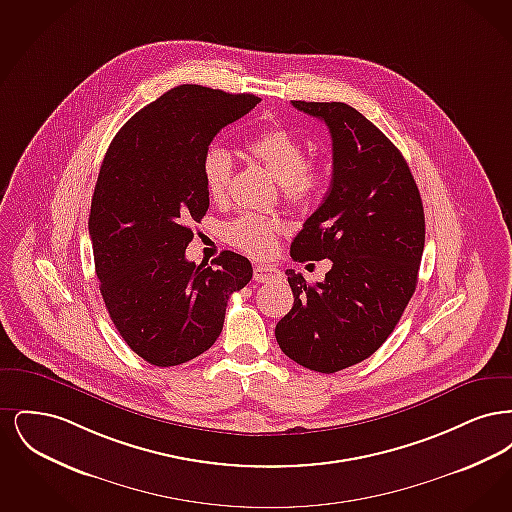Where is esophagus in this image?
Listing matches in <instances>:
<instances>
[{
	"label": "esophagus",
	"mask_w": 512,
	"mask_h": 512,
	"mask_svg": "<svg viewBox=\"0 0 512 512\" xmlns=\"http://www.w3.org/2000/svg\"><path fill=\"white\" fill-rule=\"evenodd\" d=\"M280 276V270L272 265H257L253 268V278L255 282H270Z\"/></svg>",
	"instance_id": "obj_1"
}]
</instances>
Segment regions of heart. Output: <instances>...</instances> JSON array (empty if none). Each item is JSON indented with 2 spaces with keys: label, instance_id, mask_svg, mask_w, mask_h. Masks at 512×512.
<instances>
[{
  "label": "heart",
  "instance_id": "b5f03b06",
  "mask_svg": "<svg viewBox=\"0 0 512 512\" xmlns=\"http://www.w3.org/2000/svg\"><path fill=\"white\" fill-rule=\"evenodd\" d=\"M249 155L263 163L272 176L282 184L284 199L293 205H305L317 194L320 176L307 163V147L282 126H270L245 144ZM234 163L230 153L220 146H211L201 159V178L205 192L213 201H222L228 195ZM280 224L259 215H242L224 226V238L236 249L251 257L263 259L274 253Z\"/></svg>",
  "mask_w": 512,
  "mask_h": 512
}]
</instances>
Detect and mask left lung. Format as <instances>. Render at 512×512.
I'll list each match as a JSON object with an SVG mask.
<instances>
[{"instance_id": "1", "label": "left lung", "mask_w": 512, "mask_h": 512, "mask_svg": "<svg viewBox=\"0 0 512 512\" xmlns=\"http://www.w3.org/2000/svg\"><path fill=\"white\" fill-rule=\"evenodd\" d=\"M332 136V182L295 236L293 261L330 259L324 282L286 270L292 311L276 324L280 349L332 374L388 340L413 297L424 251V209L401 151L347 103L292 101Z\"/></svg>"}]
</instances>
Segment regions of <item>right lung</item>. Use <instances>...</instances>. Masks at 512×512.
<instances>
[{
	"label": "right lung",
	"instance_id": "right-lung-1",
	"mask_svg": "<svg viewBox=\"0 0 512 512\" xmlns=\"http://www.w3.org/2000/svg\"><path fill=\"white\" fill-rule=\"evenodd\" d=\"M261 99L182 84L122 126L99 169L90 238L99 292L128 347L155 366L188 363L220 336L226 305L253 276L222 251L217 267L186 259L209 195L201 159L213 138Z\"/></svg>",
	"mask_w": 512,
	"mask_h": 512
}]
</instances>
